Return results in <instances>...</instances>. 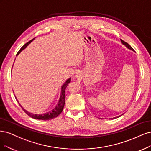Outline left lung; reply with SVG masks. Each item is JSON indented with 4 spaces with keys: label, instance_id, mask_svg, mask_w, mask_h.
I'll use <instances>...</instances> for the list:
<instances>
[{
    "label": "left lung",
    "instance_id": "1",
    "mask_svg": "<svg viewBox=\"0 0 151 151\" xmlns=\"http://www.w3.org/2000/svg\"><path fill=\"white\" fill-rule=\"evenodd\" d=\"M121 40V42H122V44H123V45H125L126 47H127V48H128V49H129V50H132V51H134V50H133V48L132 47H131L129 45V44L127 43V42H125L124 41H123V40ZM123 114H122V115H119V116H116V118H118V117H120V116H122V115ZM116 117H114V118H112V119H115V118H116Z\"/></svg>",
    "mask_w": 151,
    "mask_h": 151
}]
</instances>
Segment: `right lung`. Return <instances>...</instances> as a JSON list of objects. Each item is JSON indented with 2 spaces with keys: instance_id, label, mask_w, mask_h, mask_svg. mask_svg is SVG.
I'll return each instance as SVG.
<instances>
[{
  "instance_id": "1",
  "label": "right lung",
  "mask_w": 151,
  "mask_h": 151,
  "mask_svg": "<svg viewBox=\"0 0 151 151\" xmlns=\"http://www.w3.org/2000/svg\"><path fill=\"white\" fill-rule=\"evenodd\" d=\"M35 40V38L32 39V40H31V41H29V42H27L26 44H25L21 49L20 50H19L17 52V56L23 50L25 49V48L29 45V44ZM71 82V78H70L69 79H68L65 82V83L63 84L61 86V95H60V99H59V101H58V104L56 105V106H55V107L52 110H50L49 111H47V112L46 113H44V114H32V113H30L29 112V111H27V110H26L25 109H24V108L22 107V106L20 105V104H19V105H20L21 106V108L22 109V110L25 111V113H26L27 115H28L29 116H31V117L33 118V119H37V120H51V119H52L54 118H56L57 117V116L59 115L61 112L63 110V108H64V106H65V90H66V88L67 87L68 85Z\"/></svg>"
}]
</instances>
